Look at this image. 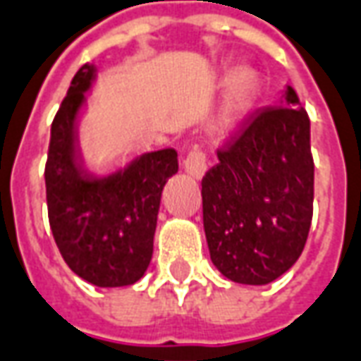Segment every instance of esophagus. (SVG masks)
<instances>
[{
    "instance_id": "1",
    "label": "esophagus",
    "mask_w": 361,
    "mask_h": 361,
    "mask_svg": "<svg viewBox=\"0 0 361 361\" xmlns=\"http://www.w3.org/2000/svg\"><path fill=\"white\" fill-rule=\"evenodd\" d=\"M185 171L188 175L192 176V178H198L200 180L202 176L206 175V171H208V159H206V155L198 149H194L186 155L185 159Z\"/></svg>"
}]
</instances>
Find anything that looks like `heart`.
Returning a JSON list of instances; mask_svg holds the SVG:
<instances>
[{"label": "heart", "mask_w": 361, "mask_h": 361, "mask_svg": "<svg viewBox=\"0 0 361 361\" xmlns=\"http://www.w3.org/2000/svg\"><path fill=\"white\" fill-rule=\"evenodd\" d=\"M221 79L226 81V89L221 101L217 104L212 128L221 135H231L249 120L260 97V75L252 68H237L224 70Z\"/></svg>", "instance_id": "1"}]
</instances>
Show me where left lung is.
Segmentation results:
<instances>
[{"label":"left lung","mask_w":361,"mask_h":361,"mask_svg":"<svg viewBox=\"0 0 361 361\" xmlns=\"http://www.w3.org/2000/svg\"><path fill=\"white\" fill-rule=\"evenodd\" d=\"M255 112L202 178L214 267L231 282L267 286L301 255L313 217L311 124L293 87Z\"/></svg>","instance_id":"8db88e82"}]
</instances>
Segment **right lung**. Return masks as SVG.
Instances as JSON below:
<instances>
[{"instance_id":"add662e5","label":"right lung","mask_w":361,"mask_h":361,"mask_svg":"<svg viewBox=\"0 0 361 361\" xmlns=\"http://www.w3.org/2000/svg\"><path fill=\"white\" fill-rule=\"evenodd\" d=\"M97 78L81 66L52 122L46 161V202L54 241L66 264L97 288L132 286L153 255L161 194L178 171L173 147L145 152L111 173L79 159L75 124Z\"/></svg>"}]
</instances>
